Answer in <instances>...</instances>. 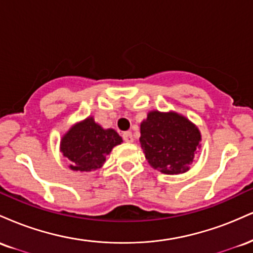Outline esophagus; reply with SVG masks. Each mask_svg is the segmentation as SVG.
<instances>
[{
  "label": "esophagus",
  "instance_id": "obj_1",
  "mask_svg": "<svg viewBox=\"0 0 253 253\" xmlns=\"http://www.w3.org/2000/svg\"><path fill=\"white\" fill-rule=\"evenodd\" d=\"M123 138H124V140L126 141V143H133V135H132V133L129 132H125L124 134H123Z\"/></svg>",
  "mask_w": 253,
  "mask_h": 253
}]
</instances>
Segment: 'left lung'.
Here are the masks:
<instances>
[{"label": "left lung", "instance_id": "obj_1", "mask_svg": "<svg viewBox=\"0 0 253 253\" xmlns=\"http://www.w3.org/2000/svg\"><path fill=\"white\" fill-rule=\"evenodd\" d=\"M139 140L151 168L179 175L189 171L202 139L199 127L184 115L151 110L140 124Z\"/></svg>", "mask_w": 253, "mask_h": 253}]
</instances>
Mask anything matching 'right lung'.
Masks as SVG:
<instances>
[{
    "mask_svg": "<svg viewBox=\"0 0 253 253\" xmlns=\"http://www.w3.org/2000/svg\"><path fill=\"white\" fill-rule=\"evenodd\" d=\"M123 138L113 128H103L88 117L74 124L60 139V152L70 161L69 168L76 172H89L102 168L106 157Z\"/></svg>",
    "mask_w": 253,
    "mask_h": 253,
    "instance_id": "obj_1",
    "label": "right lung"
}]
</instances>
